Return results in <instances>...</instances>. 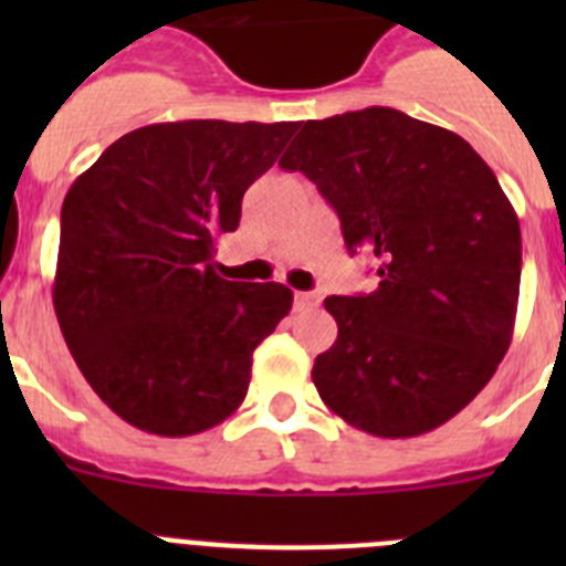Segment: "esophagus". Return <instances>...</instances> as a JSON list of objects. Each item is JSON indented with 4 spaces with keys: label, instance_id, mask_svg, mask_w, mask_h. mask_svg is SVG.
<instances>
[{
    "label": "esophagus",
    "instance_id": "esophagus-1",
    "mask_svg": "<svg viewBox=\"0 0 566 566\" xmlns=\"http://www.w3.org/2000/svg\"><path fill=\"white\" fill-rule=\"evenodd\" d=\"M319 294L317 292H297L294 294V308L297 312H308V308H317L319 306Z\"/></svg>",
    "mask_w": 566,
    "mask_h": 566
}]
</instances>
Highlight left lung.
I'll return each mask as SVG.
<instances>
[{"label":"left lung","mask_w":566,"mask_h":566,"mask_svg":"<svg viewBox=\"0 0 566 566\" xmlns=\"http://www.w3.org/2000/svg\"><path fill=\"white\" fill-rule=\"evenodd\" d=\"M337 209L379 286L326 297L337 339L314 359L328 411L382 439L428 433L482 391L507 354L522 229L462 135L391 107L306 122L280 158Z\"/></svg>","instance_id":"1"}]
</instances>
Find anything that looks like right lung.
<instances>
[{
	"label": "right lung",
	"instance_id": "right-lung-1",
	"mask_svg": "<svg viewBox=\"0 0 566 566\" xmlns=\"http://www.w3.org/2000/svg\"><path fill=\"white\" fill-rule=\"evenodd\" d=\"M297 122L149 124L109 144L62 203L53 308L109 411L192 437L240 408L252 354L292 312L283 283L223 280L214 240Z\"/></svg>",
	"mask_w": 566,
	"mask_h": 566
}]
</instances>
